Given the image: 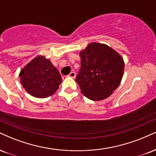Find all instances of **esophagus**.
<instances>
[{
    "label": "esophagus",
    "instance_id": "34e87169",
    "mask_svg": "<svg viewBox=\"0 0 156 156\" xmlns=\"http://www.w3.org/2000/svg\"><path fill=\"white\" fill-rule=\"evenodd\" d=\"M76 73H75V72H71L70 74L68 75V76L70 77V78H76Z\"/></svg>",
    "mask_w": 156,
    "mask_h": 156
}]
</instances>
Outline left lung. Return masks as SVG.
<instances>
[{
  "label": "left lung",
  "instance_id": "obj_1",
  "mask_svg": "<svg viewBox=\"0 0 156 156\" xmlns=\"http://www.w3.org/2000/svg\"><path fill=\"white\" fill-rule=\"evenodd\" d=\"M80 56V68L76 81L82 94L94 101L108 98L121 81L123 58L107 45L97 43L89 44Z\"/></svg>",
  "mask_w": 156,
  "mask_h": 156
}]
</instances>
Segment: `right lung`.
I'll list each match as a JSON object with an SVG mask.
<instances>
[{
    "label": "right lung",
    "mask_w": 156,
    "mask_h": 156,
    "mask_svg": "<svg viewBox=\"0 0 156 156\" xmlns=\"http://www.w3.org/2000/svg\"><path fill=\"white\" fill-rule=\"evenodd\" d=\"M24 89L32 96L46 98L55 93L62 82L57 69L42 56L33 59L20 73Z\"/></svg>",
    "instance_id": "obj_1"
}]
</instances>
